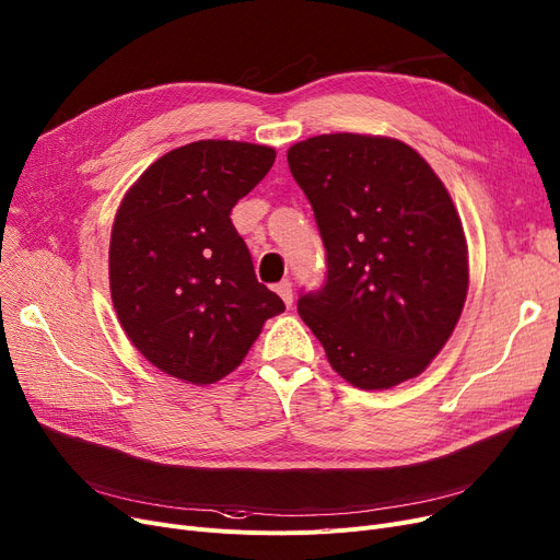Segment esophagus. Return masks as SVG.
<instances>
[{
    "label": "esophagus",
    "mask_w": 560,
    "mask_h": 560,
    "mask_svg": "<svg viewBox=\"0 0 560 560\" xmlns=\"http://www.w3.org/2000/svg\"><path fill=\"white\" fill-rule=\"evenodd\" d=\"M276 292L282 296V301H284L287 305L294 303V289H292V282H289V280L278 282V284H276Z\"/></svg>",
    "instance_id": "esophagus-1"
}]
</instances>
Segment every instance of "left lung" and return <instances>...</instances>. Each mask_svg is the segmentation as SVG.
Here are the masks:
<instances>
[{"instance_id": "left-lung-1", "label": "left lung", "mask_w": 560, "mask_h": 560, "mask_svg": "<svg viewBox=\"0 0 560 560\" xmlns=\"http://www.w3.org/2000/svg\"><path fill=\"white\" fill-rule=\"evenodd\" d=\"M287 163L326 248V282L299 299V315L330 368L363 390L418 376L448 342L468 292L448 190L393 138H307L289 147Z\"/></svg>"}]
</instances>
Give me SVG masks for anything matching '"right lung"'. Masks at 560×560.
Here are the masks:
<instances>
[{
  "label": "right lung",
  "instance_id": "obj_1",
  "mask_svg": "<svg viewBox=\"0 0 560 560\" xmlns=\"http://www.w3.org/2000/svg\"><path fill=\"white\" fill-rule=\"evenodd\" d=\"M276 149L199 140L149 165L124 195L109 238V294L128 340L161 372L207 386L234 372L284 310L257 282L232 209L273 167Z\"/></svg>",
  "mask_w": 560,
  "mask_h": 560
}]
</instances>
